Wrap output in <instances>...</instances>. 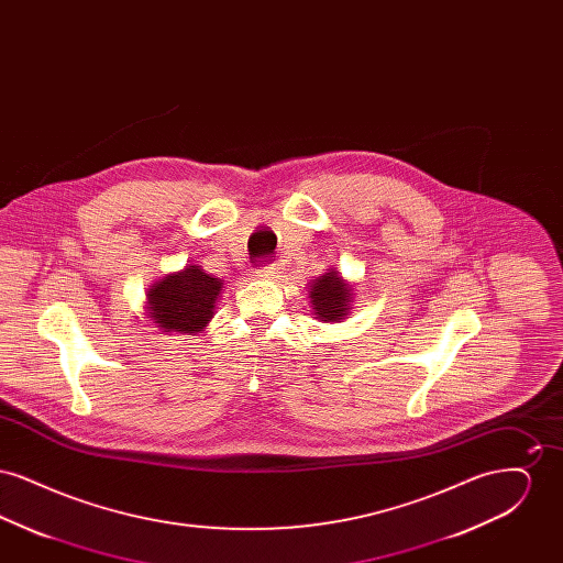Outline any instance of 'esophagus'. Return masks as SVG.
<instances>
[{"label":"esophagus","mask_w":563,"mask_h":563,"mask_svg":"<svg viewBox=\"0 0 563 563\" xmlns=\"http://www.w3.org/2000/svg\"><path fill=\"white\" fill-rule=\"evenodd\" d=\"M276 274H278V268H276V264H262L260 268L255 269V274L253 276H257V278H262V280H272V278H276Z\"/></svg>","instance_id":"34e87169"}]
</instances>
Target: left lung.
<instances>
[{
	"instance_id": "left-lung-1",
	"label": "left lung",
	"mask_w": 563,
	"mask_h": 563,
	"mask_svg": "<svg viewBox=\"0 0 563 563\" xmlns=\"http://www.w3.org/2000/svg\"><path fill=\"white\" fill-rule=\"evenodd\" d=\"M310 297L314 306V314L324 321H340L349 312V287L342 283V278L335 272H329L310 285Z\"/></svg>"
}]
</instances>
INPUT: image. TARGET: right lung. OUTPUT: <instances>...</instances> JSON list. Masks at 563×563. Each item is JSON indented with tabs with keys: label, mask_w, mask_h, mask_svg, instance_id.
Segmentation results:
<instances>
[{
	"label": "right lung",
	"mask_w": 563,
	"mask_h": 563,
	"mask_svg": "<svg viewBox=\"0 0 563 563\" xmlns=\"http://www.w3.org/2000/svg\"><path fill=\"white\" fill-rule=\"evenodd\" d=\"M219 291V278L202 272L200 266H188L179 274L166 276L150 289V317L164 331H202L213 317L214 299Z\"/></svg>",
	"instance_id": "obj_1"
}]
</instances>
